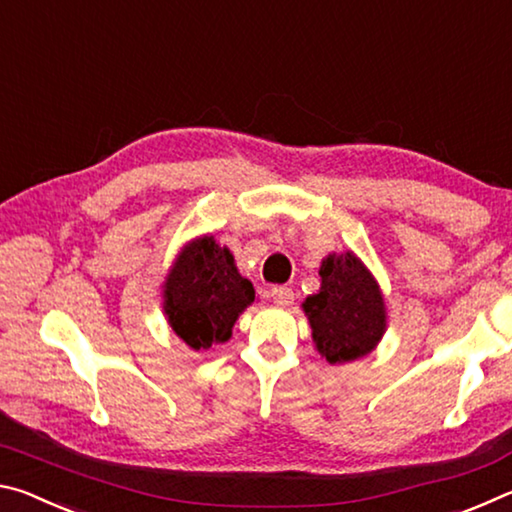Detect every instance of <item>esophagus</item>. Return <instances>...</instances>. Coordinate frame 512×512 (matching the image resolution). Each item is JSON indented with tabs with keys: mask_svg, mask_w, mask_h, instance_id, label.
<instances>
[{
	"mask_svg": "<svg viewBox=\"0 0 512 512\" xmlns=\"http://www.w3.org/2000/svg\"><path fill=\"white\" fill-rule=\"evenodd\" d=\"M271 300L277 307H289L293 302V291L287 287H273L271 289Z\"/></svg>",
	"mask_w": 512,
	"mask_h": 512,
	"instance_id": "1",
	"label": "esophagus"
}]
</instances>
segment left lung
Returning a JSON list of instances; mask_svg holds the SVG:
<instances>
[{"instance_id": "left-lung-1", "label": "left lung", "mask_w": 512, "mask_h": 512, "mask_svg": "<svg viewBox=\"0 0 512 512\" xmlns=\"http://www.w3.org/2000/svg\"><path fill=\"white\" fill-rule=\"evenodd\" d=\"M318 275L320 289L302 302L316 352L332 366L366 357L388 327L377 277L352 250L323 257Z\"/></svg>"}]
</instances>
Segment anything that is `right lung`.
I'll return each mask as SVG.
<instances>
[{"instance_id":"add662e5","label":"right lung","mask_w":512,"mask_h":512,"mask_svg":"<svg viewBox=\"0 0 512 512\" xmlns=\"http://www.w3.org/2000/svg\"><path fill=\"white\" fill-rule=\"evenodd\" d=\"M255 302L228 246L201 235L180 248L162 282V311L173 334L194 352L230 341L237 318Z\"/></svg>"}]
</instances>
